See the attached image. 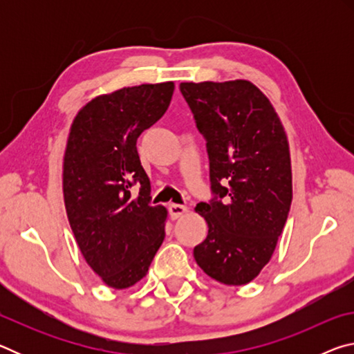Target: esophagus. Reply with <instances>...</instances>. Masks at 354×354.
Listing matches in <instances>:
<instances>
[{
  "mask_svg": "<svg viewBox=\"0 0 354 354\" xmlns=\"http://www.w3.org/2000/svg\"><path fill=\"white\" fill-rule=\"evenodd\" d=\"M169 209H170V215L173 220L183 217V215L187 214V211H189L187 206H183V205H170Z\"/></svg>",
  "mask_w": 354,
  "mask_h": 354,
  "instance_id": "obj_1",
  "label": "esophagus"
}]
</instances>
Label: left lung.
Returning <instances> with one entry per match:
<instances>
[{"mask_svg": "<svg viewBox=\"0 0 354 354\" xmlns=\"http://www.w3.org/2000/svg\"><path fill=\"white\" fill-rule=\"evenodd\" d=\"M181 93L206 137L211 189L198 203L207 237L194 257L207 277L243 286L277 248L292 203L290 151L270 100L247 80L181 82Z\"/></svg>", "mask_w": 354, "mask_h": 354, "instance_id": "8db88e82", "label": "left lung"}]
</instances>
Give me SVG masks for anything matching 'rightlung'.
<instances>
[{"label": "right lung", "instance_id": "obj_1", "mask_svg": "<svg viewBox=\"0 0 354 354\" xmlns=\"http://www.w3.org/2000/svg\"><path fill=\"white\" fill-rule=\"evenodd\" d=\"M175 82L167 81L98 95L70 127L65 211L84 259L112 289H129L145 278L164 242L169 212L149 205L151 185L136 143L169 109Z\"/></svg>", "mask_w": 354, "mask_h": 354}]
</instances>
